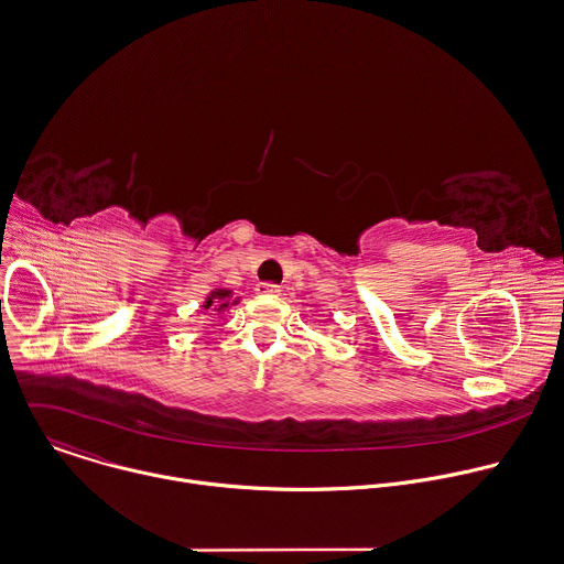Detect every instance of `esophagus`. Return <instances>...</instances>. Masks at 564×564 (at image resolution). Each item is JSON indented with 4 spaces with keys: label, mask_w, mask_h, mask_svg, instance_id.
<instances>
[{
    "label": "esophagus",
    "mask_w": 564,
    "mask_h": 564,
    "mask_svg": "<svg viewBox=\"0 0 564 564\" xmlns=\"http://www.w3.org/2000/svg\"><path fill=\"white\" fill-rule=\"evenodd\" d=\"M254 290H257V294H263V296H268V294H279V292H281V288L274 285V283H259Z\"/></svg>",
    "instance_id": "esophagus-1"
}]
</instances>
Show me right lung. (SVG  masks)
<instances>
[{"label":"right lung","instance_id":"right-lung-1","mask_svg":"<svg viewBox=\"0 0 564 564\" xmlns=\"http://www.w3.org/2000/svg\"><path fill=\"white\" fill-rule=\"evenodd\" d=\"M228 296H230V290H217V292H213V294L206 299V305H204V307L208 310V307L217 305V307H219V312H221V310H226V307L230 305ZM235 303H237V301H235Z\"/></svg>","mask_w":564,"mask_h":564}]
</instances>
